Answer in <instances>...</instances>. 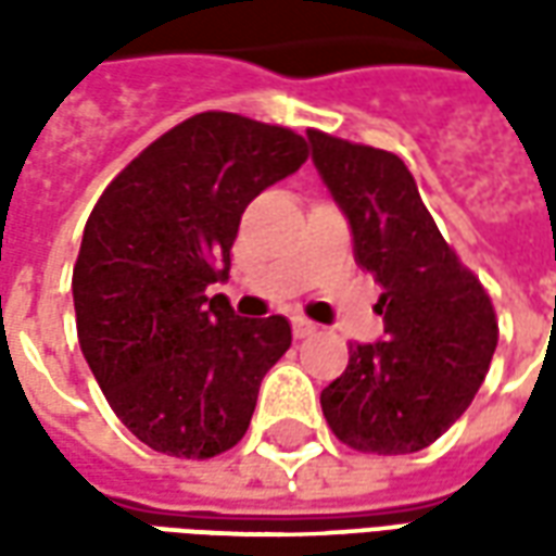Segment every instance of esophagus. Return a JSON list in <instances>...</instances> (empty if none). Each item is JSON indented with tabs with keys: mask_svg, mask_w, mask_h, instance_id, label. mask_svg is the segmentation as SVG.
<instances>
[{
	"mask_svg": "<svg viewBox=\"0 0 556 556\" xmlns=\"http://www.w3.org/2000/svg\"><path fill=\"white\" fill-rule=\"evenodd\" d=\"M291 330H294V339H309L318 333V327L306 318H291Z\"/></svg>",
	"mask_w": 556,
	"mask_h": 556,
	"instance_id": "1",
	"label": "esophagus"
}]
</instances>
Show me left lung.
<instances>
[{
    "label": "left lung",
    "instance_id": "1",
    "mask_svg": "<svg viewBox=\"0 0 556 556\" xmlns=\"http://www.w3.org/2000/svg\"><path fill=\"white\" fill-rule=\"evenodd\" d=\"M313 163L354 235V258L384 286V339L351 342L321 390L339 441L361 453H417L462 417L497 349V318L419 199L402 157L306 130Z\"/></svg>",
    "mask_w": 556,
    "mask_h": 556
}]
</instances>
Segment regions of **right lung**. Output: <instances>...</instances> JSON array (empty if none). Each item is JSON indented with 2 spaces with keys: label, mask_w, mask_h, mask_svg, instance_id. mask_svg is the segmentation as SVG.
<instances>
[{
  "label": "right lung",
  "mask_w": 556,
  "mask_h": 556,
  "mask_svg": "<svg viewBox=\"0 0 556 556\" xmlns=\"http://www.w3.org/2000/svg\"><path fill=\"white\" fill-rule=\"evenodd\" d=\"M303 160L294 130L199 113L151 142L91 211L71 286L79 349L115 417L151 450L211 458L250 426L291 325L241 318L205 291L229 279L247 205Z\"/></svg>",
  "instance_id": "obj_1"
}]
</instances>
